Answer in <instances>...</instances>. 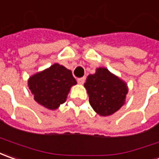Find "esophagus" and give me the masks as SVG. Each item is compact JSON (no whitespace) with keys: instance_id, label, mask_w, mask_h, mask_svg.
Wrapping results in <instances>:
<instances>
[{"instance_id":"obj_1","label":"esophagus","mask_w":159,"mask_h":159,"mask_svg":"<svg viewBox=\"0 0 159 159\" xmlns=\"http://www.w3.org/2000/svg\"><path fill=\"white\" fill-rule=\"evenodd\" d=\"M77 82H78V84H84L85 82V77L78 78V79H77Z\"/></svg>"}]
</instances>
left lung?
Returning <instances> with one entry per match:
<instances>
[{"instance_id":"8db88e82","label":"left lung","mask_w":159,"mask_h":159,"mask_svg":"<svg viewBox=\"0 0 159 159\" xmlns=\"http://www.w3.org/2000/svg\"><path fill=\"white\" fill-rule=\"evenodd\" d=\"M84 87L93 110L100 116L112 115L126 101L128 84L106 68H98L95 74L89 75Z\"/></svg>"}]
</instances>
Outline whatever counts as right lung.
<instances>
[{
	"label": "right lung",
	"mask_w": 159,
	"mask_h": 159,
	"mask_svg": "<svg viewBox=\"0 0 159 159\" xmlns=\"http://www.w3.org/2000/svg\"><path fill=\"white\" fill-rule=\"evenodd\" d=\"M76 84L71 70L59 63L30 75L28 79V87L34 100L50 110H56L66 101L71 87Z\"/></svg>",
	"instance_id": "right-lung-1"
}]
</instances>
